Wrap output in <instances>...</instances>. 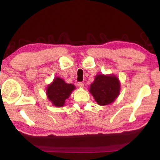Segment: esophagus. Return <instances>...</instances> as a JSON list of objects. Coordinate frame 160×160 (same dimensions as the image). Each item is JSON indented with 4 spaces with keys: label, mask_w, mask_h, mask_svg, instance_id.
Wrapping results in <instances>:
<instances>
[{
    "label": "esophagus",
    "mask_w": 160,
    "mask_h": 160,
    "mask_svg": "<svg viewBox=\"0 0 160 160\" xmlns=\"http://www.w3.org/2000/svg\"><path fill=\"white\" fill-rule=\"evenodd\" d=\"M78 85L80 87V88H83L84 87V83L82 82H79L78 83Z\"/></svg>",
    "instance_id": "34e87169"
}]
</instances>
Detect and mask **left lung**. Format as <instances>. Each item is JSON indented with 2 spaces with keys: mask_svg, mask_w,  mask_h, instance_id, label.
<instances>
[{
  "mask_svg": "<svg viewBox=\"0 0 160 160\" xmlns=\"http://www.w3.org/2000/svg\"><path fill=\"white\" fill-rule=\"evenodd\" d=\"M120 82L114 75H98L91 84L90 93L97 104L104 106L112 103L118 96Z\"/></svg>",
  "mask_w": 160,
  "mask_h": 160,
  "instance_id": "1",
  "label": "left lung"
}]
</instances>
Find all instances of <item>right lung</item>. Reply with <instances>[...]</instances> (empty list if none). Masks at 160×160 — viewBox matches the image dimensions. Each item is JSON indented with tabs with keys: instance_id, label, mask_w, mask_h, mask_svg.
Listing matches in <instances>:
<instances>
[{
	"instance_id": "add662e5",
	"label": "right lung",
	"mask_w": 160,
	"mask_h": 160,
	"mask_svg": "<svg viewBox=\"0 0 160 160\" xmlns=\"http://www.w3.org/2000/svg\"><path fill=\"white\" fill-rule=\"evenodd\" d=\"M75 90L72 84H67L60 78H56L53 82L48 85L47 90L48 98L56 107H63L65 101Z\"/></svg>"
}]
</instances>
